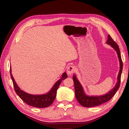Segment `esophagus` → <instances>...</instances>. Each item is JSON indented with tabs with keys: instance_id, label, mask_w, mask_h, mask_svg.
I'll return each mask as SVG.
<instances>
[{
	"instance_id": "esophagus-1",
	"label": "esophagus",
	"mask_w": 129,
	"mask_h": 129,
	"mask_svg": "<svg viewBox=\"0 0 129 129\" xmlns=\"http://www.w3.org/2000/svg\"><path fill=\"white\" fill-rule=\"evenodd\" d=\"M75 71H76V69H75V67H74L73 66H69L67 69V72L68 75L71 76L74 72H75Z\"/></svg>"
}]
</instances>
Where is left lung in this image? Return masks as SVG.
Segmentation results:
<instances>
[{
    "label": "left lung",
    "instance_id": "obj_1",
    "mask_svg": "<svg viewBox=\"0 0 129 129\" xmlns=\"http://www.w3.org/2000/svg\"><path fill=\"white\" fill-rule=\"evenodd\" d=\"M106 43L114 48L117 54L119 61V71L117 76V81L114 87L105 94L100 96H89L85 93L82 85L80 82L79 80L77 79L76 75L75 74H74L73 79L74 83V87H75L76 99L82 106L84 107L90 108L95 107L108 102L112 99V97L114 96L119 89L120 82L121 74H122L123 70V62L122 58H121L120 50L118 46L112 40L110 35L108 36V40Z\"/></svg>",
    "mask_w": 129,
    "mask_h": 129
}]
</instances>
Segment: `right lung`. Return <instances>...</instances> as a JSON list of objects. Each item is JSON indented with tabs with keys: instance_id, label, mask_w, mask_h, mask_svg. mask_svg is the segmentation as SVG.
I'll list each match as a JSON object with an SVG mask.
<instances>
[{
	"instance_id": "obj_1",
	"label": "right lung",
	"mask_w": 129,
	"mask_h": 129,
	"mask_svg": "<svg viewBox=\"0 0 129 129\" xmlns=\"http://www.w3.org/2000/svg\"><path fill=\"white\" fill-rule=\"evenodd\" d=\"M10 75L13 82L15 92L19 97L27 104L38 108H47L53 103L56 97L57 90L62 81L68 77L67 73L64 72L62 74L60 79L56 82L48 92L44 94L33 95L27 93L19 88L13 77L11 67H10Z\"/></svg>"
}]
</instances>
